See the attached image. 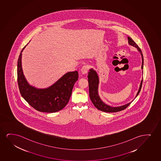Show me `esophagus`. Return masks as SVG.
Instances as JSON below:
<instances>
[{"mask_svg":"<svg viewBox=\"0 0 161 161\" xmlns=\"http://www.w3.org/2000/svg\"><path fill=\"white\" fill-rule=\"evenodd\" d=\"M89 69V67L88 65H84L83 67H82L81 69V71L82 74H85L87 73Z\"/></svg>","mask_w":161,"mask_h":161,"instance_id":"1","label":"esophagus"}]
</instances>
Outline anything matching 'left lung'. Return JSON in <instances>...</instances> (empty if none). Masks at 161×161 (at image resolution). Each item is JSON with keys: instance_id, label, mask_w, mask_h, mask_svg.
Wrapping results in <instances>:
<instances>
[{"instance_id": "obj_1", "label": "left lung", "mask_w": 161, "mask_h": 161, "mask_svg": "<svg viewBox=\"0 0 161 161\" xmlns=\"http://www.w3.org/2000/svg\"><path fill=\"white\" fill-rule=\"evenodd\" d=\"M128 44L130 45L134 46L137 48L138 51L140 52V54L142 55V69H143V65H144V58L142 55V51L138 45L136 44L133 40H132V38L130 37H128ZM88 81L89 85V93H90V97L91 100L92 101V103L93 104L94 107L96 108L97 109L100 111H102L105 113H116L119 111L123 110L125 108H127L132 102L129 103L128 104L120 106V107H112L108 105L105 104L103 102L102 100L100 99V97L98 94V85H99V77L96 71L94 70L93 69H90V71L88 72ZM142 79L141 83H140V87L138 90V93L136 95V97L138 96V94L140 93V90L142 87Z\"/></svg>"}]
</instances>
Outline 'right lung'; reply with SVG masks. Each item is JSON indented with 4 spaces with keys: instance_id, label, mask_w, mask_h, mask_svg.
I'll use <instances>...</instances> for the list:
<instances>
[{
    "instance_id": "obj_1",
    "label": "right lung",
    "mask_w": 161,
    "mask_h": 161,
    "mask_svg": "<svg viewBox=\"0 0 161 161\" xmlns=\"http://www.w3.org/2000/svg\"><path fill=\"white\" fill-rule=\"evenodd\" d=\"M26 45L21 51L17 62V81L21 96L39 111L52 113L61 110L69 102L74 85L78 80V72L67 73L47 88L39 89L31 86L23 75L22 68V52Z\"/></svg>"
}]
</instances>
